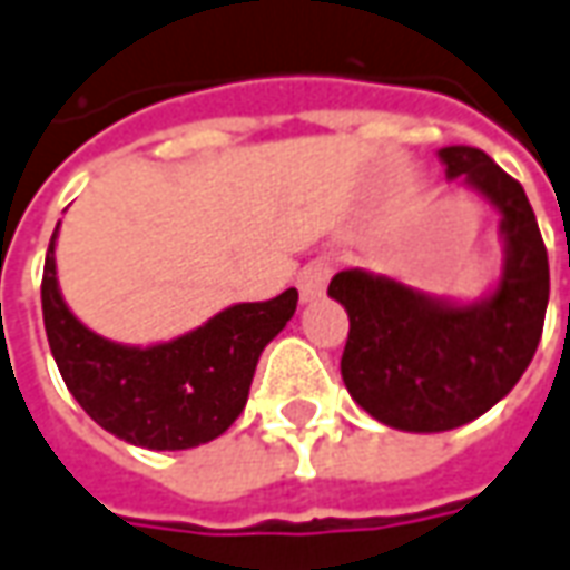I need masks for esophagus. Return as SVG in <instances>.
Instances as JSON below:
<instances>
[{
    "label": "esophagus",
    "mask_w": 570,
    "mask_h": 570,
    "mask_svg": "<svg viewBox=\"0 0 570 570\" xmlns=\"http://www.w3.org/2000/svg\"><path fill=\"white\" fill-rule=\"evenodd\" d=\"M326 281H330V262H326V258H314V262H308L296 277L302 302H314L317 296H324Z\"/></svg>",
    "instance_id": "34e87169"
}]
</instances>
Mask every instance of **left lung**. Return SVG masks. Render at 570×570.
<instances>
[{
  "instance_id": "left-lung-1",
  "label": "left lung",
  "mask_w": 570,
  "mask_h": 570,
  "mask_svg": "<svg viewBox=\"0 0 570 570\" xmlns=\"http://www.w3.org/2000/svg\"><path fill=\"white\" fill-rule=\"evenodd\" d=\"M500 213L503 268L475 302L429 296L385 274L348 268L330 298L348 312L342 382L373 420L401 432H448L479 420L521 380L543 333L547 246L524 188L479 147L438 150Z\"/></svg>"
}]
</instances>
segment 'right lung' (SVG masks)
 <instances>
[{"mask_svg": "<svg viewBox=\"0 0 570 570\" xmlns=\"http://www.w3.org/2000/svg\"><path fill=\"white\" fill-rule=\"evenodd\" d=\"M55 240L58 228L42 272V317L55 364L79 407L110 435L147 451H188L228 432L246 407L258 354L296 314V289L230 305L169 342L122 345L67 308Z\"/></svg>", "mask_w": 570, "mask_h": 570, "instance_id": "obj_1", "label": "right lung"}]
</instances>
